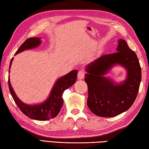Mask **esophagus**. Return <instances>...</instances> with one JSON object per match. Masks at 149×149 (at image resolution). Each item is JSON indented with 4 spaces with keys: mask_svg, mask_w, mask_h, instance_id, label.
I'll use <instances>...</instances> for the list:
<instances>
[{
    "mask_svg": "<svg viewBox=\"0 0 149 149\" xmlns=\"http://www.w3.org/2000/svg\"><path fill=\"white\" fill-rule=\"evenodd\" d=\"M86 71L84 70H80L79 72H78V78H79V79H83L85 77V75H86Z\"/></svg>",
    "mask_w": 149,
    "mask_h": 149,
    "instance_id": "1",
    "label": "esophagus"
}]
</instances>
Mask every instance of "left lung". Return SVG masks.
<instances>
[{"instance_id":"1","label":"left lung","mask_w":149,"mask_h":149,"mask_svg":"<svg viewBox=\"0 0 149 149\" xmlns=\"http://www.w3.org/2000/svg\"><path fill=\"white\" fill-rule=\"evenodd\" d=\"M117 52L105 54L88 65L84 79L88 85V107L101 117H113L129 109L139 92L141 69L137 55L122 39L118 40ZM116 64L127 68L128 78L121 85H115L104 75Z\"/></svg>"}]
</instances>
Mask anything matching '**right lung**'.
Listing matches in <instances>:
<instances>
[{
	"mask_svg": "<svg viewBox=\"0 0 149 149\" xmlns=\"http://www.w3.org/2000/svg\"><path fill=\"white\" fill-rule=\"evenodd\" d=\"M40 44V38H29L21 45L15 54L23 52L25 49L35 48ZM12 60L13 57L10 61L9 68L11 66ZM77 73L78 70H74L68 73L65 76L60 78L53 88L49 98L45 102L40 105L31 106L22 103L15 94L10 84V79H8L9 90L15 103L25 115L29 117L30 118L37 120H46L55 118L59 113L63 103L62 98L63 93L65 90L71 86L76 82Z\"/></svg>",
	"mask_w": 149,
	"mask_h": 149,
	"instance_id": "1",
	"label": "right lung"
}]
</instances>
